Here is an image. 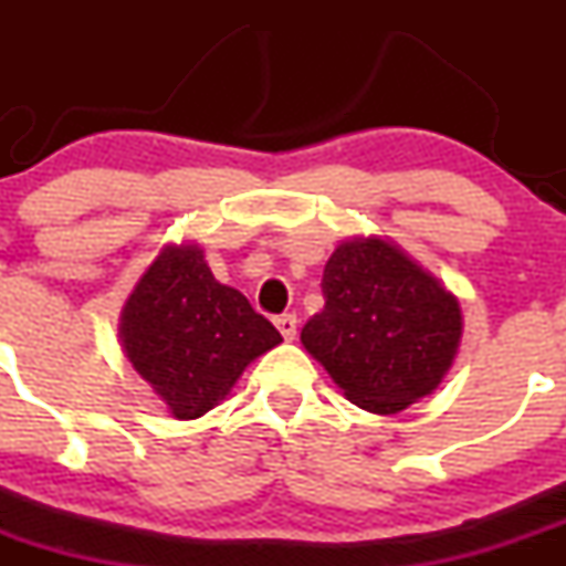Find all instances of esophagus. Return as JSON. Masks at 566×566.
I'll return each mask as SVG.
<instances>
[{"label":"esophagus","mask_w":566,"mask_h":566,"mask_svg":"<svg viewBox=\"0 0 566 566\" xmlns=\"http://www.w3.org/2000/svg\"><path fill=\"white\" fill-rule=\"evenodd\" d=\"M276 328L282 331L284 339H295V334H298V317L295 315H279L276 317Z\"/></svg>","instance_id":"1"}]
</instances>
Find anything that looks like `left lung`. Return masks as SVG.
<instances>
[{
    "label": "left lung",
    "instance_id": "8db88e82",
    "mask_svg": "<svg viewBox=\"0 0 566 566\" xmlns=\"http://www.w3.org/2000/svg\"><path fill=\"white\" fill-rule=\"evenodd\" d=\"M323 298L301 342L358 408L399 413L436 391L458 356V298L384 238L339 243Z\"/></svg>",
    "mask_w": 566,
    "mask_h": 566
}]
</instances>
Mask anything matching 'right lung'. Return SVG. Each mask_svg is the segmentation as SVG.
Listing matches in <instances>:
<instances>
[{"instance_id": "1", "label": "right lung", "mask_w": 566, "mask_h": 566, "mask_svg": "<svg viewBox=\"0 0 566 566\" xmlns=\"http://www.w3.org/2000/svg\"><path fill=\"white\" fill-rule=\"evenodd\" d=\"M119 339L175 419H199L282 334L247 295L216 282L202 249L186 243L164 249L142 273L123 306Z\"/></svg>"}]
</instances>
